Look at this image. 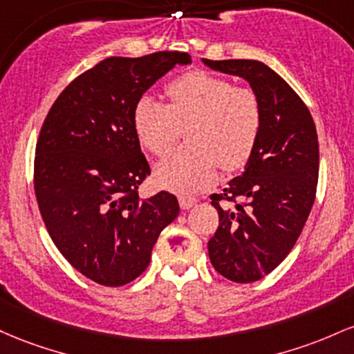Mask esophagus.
I'll return each mask as SVG.
<instances>
[{
  "label": "esophagus",
  "instance_id": "34e87169",
  "mask_svg": "<svg viewBox=\"0 0 354 354\" xmlns=\"http://www.w3.org/2000/svg\"><path fill=\"white\" fill-rule=\"evenodd\" d=\"M196 198L192 197H178V204H180V209L182 210H189L192 209L194 205H196Z\"/></svg>",
  "mask_w": 354,
  "mask_h": 354
}]
</instances>
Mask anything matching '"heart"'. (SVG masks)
<instances>
[{"instance_id": "obj_1", "label": "heart", "mask_w": 354, "mask_h": 354, "mask_svg": "<svg viewBox=\"0 0 354 354\" xmlns=\"http://www.w3.org/2000/svg\"><path fill=\"white\" fill-rule=\"evenodd\" d=\"M167 103L142 97L132 113L133 132L152 156L165 157L187 127L190 145L157 165L162 187L194 196L216 180L217 170L248 162L261 130V103L254 90L227 78L194 70L165 86Z\"/></svg>"}]
</instances>
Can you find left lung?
Wrapping results in <instances>:
<instances>
[{
  "instance_id": "1",
  "label": "left lung",
  "mask_w": 354,
  "mask_h": 354,
  "mask_svg": "<svg viewBox=\"0 0 354 354\" xmlns=\"http://www.w3.org/2000/svg\"><path fill=\"white\" fill-rule=\"evenodd\" d=\"M202 62L249 82L261 103V130L242 176L212 194L219 227L207 249L214 269L234 283L263 279L295 248L316 197L319 145L308 106L276 71L256 59Z\"/></svg>"
}]
</instances>
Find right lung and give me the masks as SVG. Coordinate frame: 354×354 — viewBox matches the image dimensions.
Here are the masks:
<instances>
[{
  "label": "right lung",
  "mask_w": 354,
  "mask_h": 354,
  "mask_svg": "<svg viewBox=\"0 0 354 354\" xmlns=\"http://www.w3.org/2000/svg\"><path fill=\"white\" fill-rule=\"evenodd\" d=\"M190 62L180 51L103 59L59 93L43 122L35 152L39 212L63 257L95 283H132L178 216L165 190L138 197L150 167L132 113L158 78Z\"/></svg>",
  "instance_id": "obj_1"
}]
</instances>
